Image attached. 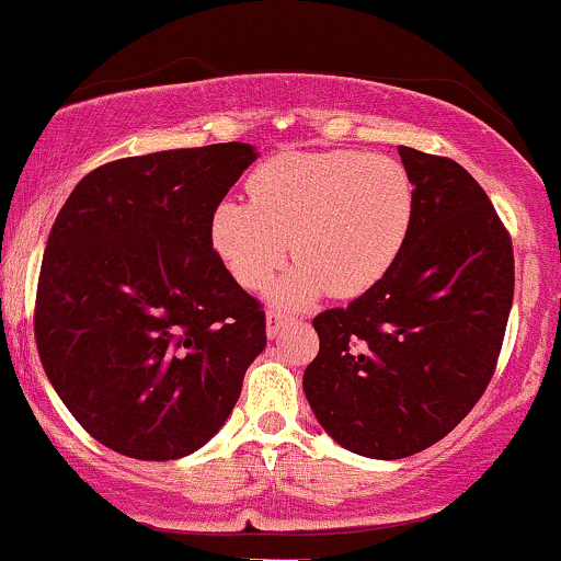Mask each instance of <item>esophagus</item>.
<instances>
[{"label":"esophagus","mask_w":561,"mask_h":561,"mask_svg":"<svg viewBox=\"0 0 561 561\" xmlns=\"http://www.w3.org/2000/svg\"><path fill=\"white\" fill-rule=\"evenodd\" d=\"M285 321H287V317L282 311H268V317H266V334H268V337H276L282 327H285Z\"/></svg>","instance_id":"esophagus-1"}]
</instances>
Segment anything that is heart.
Instances as JSON below:
<instances>
[{"label": "heart", "mask_w": 561, "mask_h": 561, "mask_svg": "<svg viewBox=\"0 0 561 561\" xmlns=\"http://www.w3.org/2000/svg\"><path fill=\"white\" fill-rule=\"evenodd\" d=\"M250 199L229 197L210 216V244L248 289L268 285L287 255H300L276 300L306 306L377 285L414 221V184L398 160L366 152H287L253 171Z\"/></svg>", "instance_id": "1"}]
</instances>
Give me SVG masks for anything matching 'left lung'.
<instances>
[{"label":"left lung","instance_id":"1","mask_svg":"<svg viewBox=\"0 0 561 561\" xmlns=\"http://www.w3.org/2000/svg\"><path fill=\"white\" fill-rule=\"evenodd\" d=\"M414 221L388 274L313 319L302 390L327 435L369 459L443 440L491 382L514 298L512 237L456 160L398 147Z\"/></svg>","mask_w":561,"mask_h":561}]
</instances>
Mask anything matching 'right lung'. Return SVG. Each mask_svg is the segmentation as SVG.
<instances>
[{"mask_svg": "<svg viewBox=\"0 0 561 561\" xmlns=\"http://www.w3.org/2000/svg\"><path fill=\"white\" fill-rule=\"evenodd\" d=\"M259 158L244 141L113 160L57 214L34 332L49 382L102 446L182 459L229 420L266 313L210 244V216Z\"/></svg>", "mask_w": 561, "mask_h": 561, "instance_id": "add662e5", "label": "right lung"}]
</instances>
